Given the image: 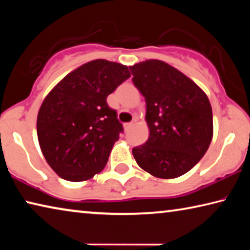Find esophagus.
I'll list each match as a JSON object with an SVG mask.
<instances>
[{
  "instance_id": "obj_1",
  "label": "esophagus",
  "mask_w": 250,
  "mask_h": 250,
  "mask_svg": "<svg viewBox=\"0 0 250 250\" xmlns=\"http://www.w3.org/2000/svg\"><path fill=\"white\" fill-rule=\"evenodd\" d=\"M132 125H133V122H128V124H125V125H124V126H125V131H128V130H129Z\"/></svg>"
}]
</instances>
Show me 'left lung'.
Masks as SVG:
<instances>
[{
	"instance_id": "left-lung-1",
	"label": "left lung",
	"mask_w": 250,
	"mask_h": 250,
	"mask_svg": "<svg viewBox=\"0 0 250 250\" xmlns=\"http://www.w3.org/2000/svg\"><path fill=\"white\" fill-rule=\"evenodd\" d=\"M132 83L146 99L149 139L134 146L138 166L153 176L174 179L197 164L213 138L207 96L184 74L161 61L130 67Z\"/></svg>"
}]
</instances>
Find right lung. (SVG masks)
<instances>
[{
  "mask_svg": "<svg viewBox=\"0 0 250 250\" xmlns=\"http://www.w3.org/2000/svg\"><path fill=\"white\" fill-rule=\"evenodd\" d=\"M130 76L126 66L97 59L67 75L42 104L37 117L41 149L64 180H89L105 167L124 133L107 97Z\"/></svg>",
  "mask_w": 250,
  "mask_h": 250,
  "instance_id": "1",
  "label": "right lung"
}]
</instances>
